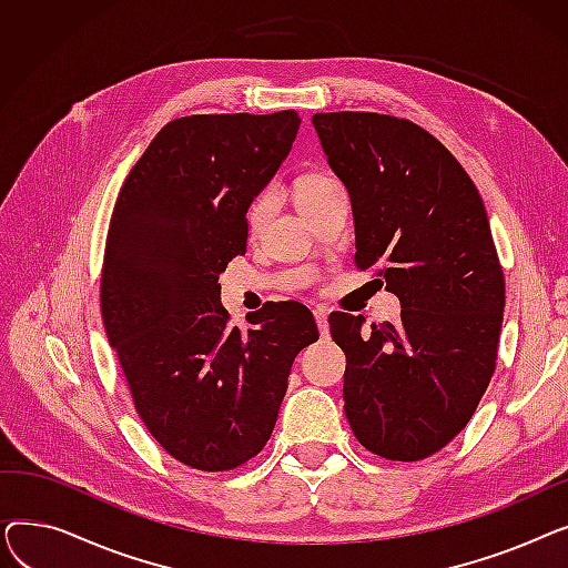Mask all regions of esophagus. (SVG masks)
I'll return each mask as SVG.
<instances>
[{"mask_svg":"<svg viewBox=\"0 0 568 568\" xmlns=\"http://www.w3.org/2000/svg\"><path fill=\"white\" fill-rule=\"evenodd\" d=\"M313 315H315V322H317V329H320V334H322V336L329 334V320H326V317H329V313H326V308H315V311H313Z\"/></svg>","mask_w":568,"mask_h":568,"instance_id":"1","label":"esophagus"}]
</instances>
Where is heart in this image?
<instances>
[{
	"label": "heart",
	"mask_w": 568,
	"mask_h": 568,
	"mask_svg": "<svg viewBox=\"0 0 568 568\" xmlns=\"http://www.w3.org/2000/svg\"><path fill=\"white\" fill-rule=\"evenodd\" d=\"M338 189H343V186L336 176L326 174V172H313V174L302 176L300 184H296V202H300L302 212L308 214L311 209H315L320 202H324ZM274 204H276L274 191H262L260 195H255L253 202L248 204L246 225L251 230H257L268 219V214L274 212Z\"/></svg>",
	"instance_id": "obj_1"
}]
</instances>
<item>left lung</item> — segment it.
Returning <instances> with one entry per match:
<instances>
[{
	"label": "left lung",
	"instance_id": "obj_1",
	"mask_svg": "<svg viewBox=\"0 0 568 568\" xmlns=\"http://www.w3.org/2000/svg\"><path fill=\"white\" fill-rule=\"evenodd\" d=\"M313 126L352 200L356 268H375L403 308L368 329L362 315H329L347 422L375 456L424 460L467 426L495 373L504 274L486 206L409 119L317 112Z\"/></svg>",
	"mask_w": 568,
	"mask_h": 568
}]
</instances>
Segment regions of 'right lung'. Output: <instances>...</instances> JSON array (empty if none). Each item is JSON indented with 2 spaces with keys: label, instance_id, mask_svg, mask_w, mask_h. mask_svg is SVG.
I'll use <instances>...</instances> for the list:
<instances>
[{
  "label": "right lung",
  "instance_id": "1",
  "mask_svg": "<svg viewBox=\"0 0 568 568\" xmlns=\"http://www.w3.org/2000/svg\"><path fill=\"white\" fill-rule=\"evenodd\" d=\"M302 119L191 114L144 149L116 195L101 315L135 412L193 469L225 471L272 437L294 356L320 338L292 302L227 326L219 274L246 253V212L285 161Z\"/></svg>",
  "mask_w": 568,
  "mask_h": 568
}]
</instances>
